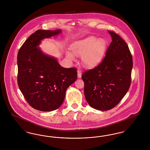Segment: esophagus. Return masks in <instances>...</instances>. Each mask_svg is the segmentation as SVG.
I'll return each mask as SVG.
<instances>
[{
  "instance_id": "34e87169",
  "label": "esophagus",
  "mask_w": 150,
  "mask_h": 150,
  "mask_svg": "<svg viewBox=\"0 0 150 150\" xmlns=\"http://www.w3.org/2000/svg\"><path fill=\"white\" fill-rule=\"evenodd\" d=\"M78 76L79 78L81 77V71L80 69L78 70Z\"/></svg>"
}]
</instances>
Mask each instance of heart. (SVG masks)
I'll return each instance as SVG.
<instances>
[{
    "instance_id": "1",
    "label": "heart",
    "mask_w": 150,
    "mask_h": 150,
    "mask_svg": "<svg viewBox=\"0 0 150 150\" xmlns=\"http://www.w3.org/2000/svg\"><path fill=\"white\" fill-rule=\"evenodd\" d=\"M106 45L105 39H98L91 36L72 43L70 48L74 54L81 56L84 64L92 67L96 65L102 59L106 50ZM66 56L71 60L75 59L74 54L70 52H67Z\"/></svg>"
}]
</instances>
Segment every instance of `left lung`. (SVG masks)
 I'll return each mask as SVG.
<instances>
[{"mask_svg": "<svg viewBox=\"0 0 150 150\" xmlns=\"http://www.w3.org/2000/svg\"><path fill=\"white\" fill-rule=\"evenodd\" d=\"M106 56L97 66L84 72V94L94 108L107 111L115 107L128 91L133 67L132 56L126 42L113 31Z\"/></svg>", "mask_w": 150, "mask_h": 150, "instance_id": "8db88e82", "label": "left lung"}]
</instances>
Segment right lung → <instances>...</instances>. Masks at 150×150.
Returning <instances> with one entry per match:
<instances>
[{"mask_svg":"<svg viewBox=\"0 0 150 150\" xmlns=\"http://www.w3.org/2000/svg\"><path fill=\"white\" fill-rule=\"evenodd\" d=\"M61 30H38L29 36L17 56L18 87L29 105L36 110L51 111L61 106L66 91L77 79L76 69L61 67L56 59L37 48L44 38Z\"/></svg>","mask_w":150,"mask_h":150,"instance_id":"obj_1","label":"right lung"}]
</instances>
